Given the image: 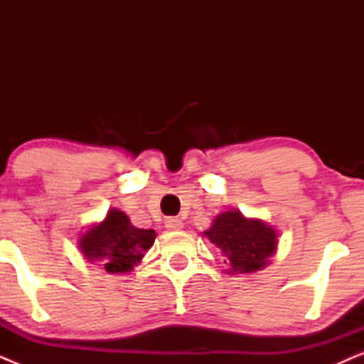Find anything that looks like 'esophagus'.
Returning <instances> with one entry per match:
<instances>
[{"instance_id": "1", "label": "esophagus", "mask_w": 364, "mask_h": 364, "mask_svg": "<svg viewBox=\"0 0 364 364\" xmlns=\"http://www.w3.org/2000/svg\"><path fill=\"white\" fill-rule=\"evenodd\" d=\"M166 227L168 228V230H182L183 222L177 217H168L166 220Z\"/></svg>"}]
</instances>
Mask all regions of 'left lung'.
Wrapping results in <instances>:
<instances>
[{"label":"left lung","instance_id":"obj_1","mask_svg":"<svg viewBox=\"0 0 364 364\" xmlns=\"http://www.w3.org/2000/svg\"><path fill=\"white\" fill-rule=\"evenodd\" d=\"M203 237L220 250L228 275L260 272L278 250L275 227L260 218L245 217L235 208L218 213Z\"/></svg>","mask_w":364,"mask_h":364}]
</instances>
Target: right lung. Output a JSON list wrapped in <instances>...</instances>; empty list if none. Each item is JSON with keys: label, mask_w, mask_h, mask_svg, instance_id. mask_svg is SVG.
<instances>
[{"label": "right lung", "mask_w": 364, "mask_h": 364, "mask_svg": "<svg viewBox=\"0 0 364 364\" xmlns=\"http://www.w3.org/2000/svg\"><path fill=\"white\" fill-rule=\"evenodd\" d=\"M156 237V230L134 227L122 210L109 208L104 220L91 223L81 233L77 247L87 262L99 263L111 275H121L141 263Z\"/></svg>", "instance_id": "1"}]
</instances>
